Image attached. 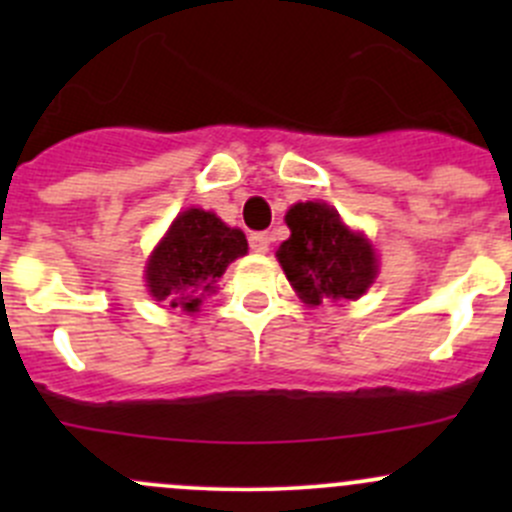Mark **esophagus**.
Here are the masks:
<instances>
[{
	"instance_id": "1",
	"label": "esophagus",
	"mask_w": 512,
	"mask_h": 512,
	"mask_svg": "<svg viewBox=\"0 0 512 512\" xmlns=\"http://www.w3.org/2000/svg\"><path fill=\"white\" fill-rule=\"evenodd\" d=\"M250 250L265 255V252L270 250V235H267V232H252V235H250Z\"/></svg>"
}]
</instances>
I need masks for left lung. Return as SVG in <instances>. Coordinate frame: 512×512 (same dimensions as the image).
<instances>
[{
  "label": "left lung",
  "mask_w": 512,
  "mask_h": 512,
  "mask_svg": "<svg viewBox=\"0 0 512 512\" xmlns=\"http://www.w3.org/2000/svg\"><path fill=\"white\" fill-rule=\"evenodd\" d=\"M289 237L277 250L289 285L304 304L359 299L379 272V260L361 232L349 230L327 203H297L285 215Z\"/></svg>",
  "instance_id": "obj_1"
}]
</instances>
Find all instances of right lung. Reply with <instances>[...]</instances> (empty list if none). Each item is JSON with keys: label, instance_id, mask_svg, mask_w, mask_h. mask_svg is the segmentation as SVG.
<instances>
[{"label": "right lung", "instance_id": "add662e5", "mask_svg": "<svg viewBox=\"0 0 512 512\" xmlns=\"http://www.w3.org/2000/svg\"><path fill=\"white\" fill-rule=\"evenodd\" d=\"M242 255H247L242 230L227 227L208 210L190 208L173 220L148 257V292L165 307L198 312L205 294L215 292V282L227 265Z\"/></svg>", "mask_w": 512, "mask_h": 512}]
</instances>
